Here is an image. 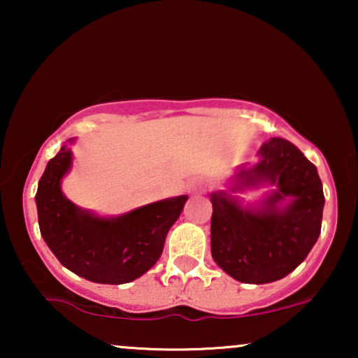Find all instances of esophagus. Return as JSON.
<instances>
[{
    "instance_id": "1",
    "label": "esophagus",
    "mask_w": 358,
    "mask_h": 358,
    "mask_svg": "<svg viewBox=\"0 0 358 358\" xmlns=\"http://www.w3.org/2000/svg\"><path fill=\"white\" fill-rule=\"evenodd\" d=\"M189 192L190 194H197L199 192V187H197V185H189Z\"/></svg>"
}]
</instances>
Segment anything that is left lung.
<instances>
[{
	"label": "left lung",
	"instance_id": "8db88e82",
	"mask_svg": "<svg viewBox=\"0 0 358 358\" xmlns=\"http://www.w3.org/2000/svg\"><path fill=\"white\" fill-rule=\"evenodd\" d=\"M261 161L236 174L243 187L267 180L278 190L264 210H246L229 195L212 194V256L228 275L243 283H268L288 275L305 261L321 233L324 194L316 166L283 138L259 150ZM239 187H234L236 190ZM294 202L285 210L275 203Z\"/></svg>",
	"mask_w": 358,
	"mask_h": 358
}]
</instances>
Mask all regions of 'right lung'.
Masks as SVG:
<instances>
[{
  "label": "right lung",
  "instance_id": "right-lung-1",
  "mask_svg": "<svg viewBox=\"0 0 358 358\" xmlns=\"http://www.w3.org/2000/svg\"><path fill=\"white\" fill-rule=\"evenodd\" d=\"M71 168V151L62 146L48 161L36 194L38 228L50 251L76 275L96 283H129L158 261L169 228L187 197L161 200L117 218H99L73 205L60 189Z\"/></svg>",
  "mask_w": 358,
  "mask_h": 358
}]
</instances>
